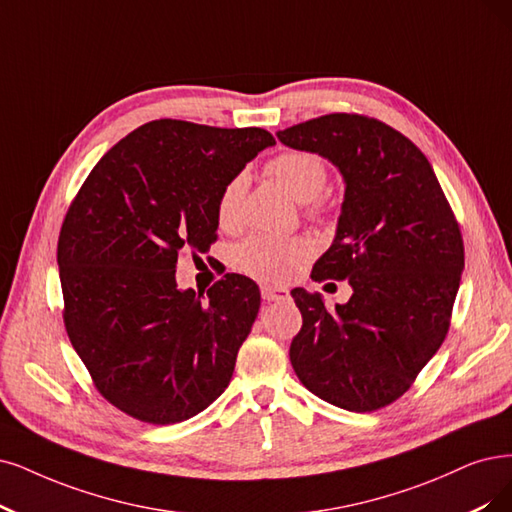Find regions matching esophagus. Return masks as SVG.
I'll use <instances>...</instances> for the list:
<instances>
[{"mask_svg":"<svg viewBox=\"0 0 512 512\" xmlns=\"http://www.w3.org/2000/svg\"><path fill=\"white\" fill-rule=\"evenodd\" d=\"M261 297L266 301H280L289 297V289L274 287V285H261Z\"/></svg>","mask_w":512,"mask_h":512,"instance_id":"obj_1","label":"esophagus"}]
</instances>
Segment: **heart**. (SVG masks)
Instances as JSON below:
<instances>
[{"mask_svg":"<svg viewBox=\"0 0 512 512\" xmlns=\"http://www.w3.org/2000/svg\"><path fill=\"white\" fill-rule=\"evenodd\" d=\"M268 173L295 202L316 200L327 185V166L308 151H285L268 164ZM246 173L234 175L219 194L217 219L223 227H232L240 219L242 200L246 194ZM310 246L304 240H282L270 236H255L244 240L236 249V263L253 276L268 280L289 278L301 259H306Z\"/></svg>","mask_w":512,"mask_h":512,"instance_id":"heart-1","label":"heart"}]
</instances>
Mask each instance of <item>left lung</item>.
Here are the masks:
<instances>
[{
  "mask_svg": "<svg viewBox=\"0 0 512 512\" xmlns=\"http://www.w3.org/2000/svg\"><path fill=\"white\" fill-rule=\"evenodd\" d=\"M276 137L323 156L342 175L335 238L312 278H348L352 287L335 310L320 293L291 291L304 318L291 365L301 384L335 407H386L447 335L464 270L458 221L426 156L380 120L329 113Z\"/></svg>",
  "mask_w": 512,
  "mask_h": 512,
  "instance_id": "1",
  "label": "left lung"
}]
</instances>
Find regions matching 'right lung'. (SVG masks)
<instances>
[{
  "label": "right lung",
  "instance_id": "right-lung-1",
  "mask_svg": "<svg viewBox=\"0 0 512 512\" xmlns=\"http://www.w3.org/2000/svg\"><path fill=\"white\" fill-rule=\"evenodd\" d=\"M263 128L154 120L90 170L59 236L65 327L94 386L147 424L204 411L232 380L261 295L225 274L202 293L177 287L181 251L215 240L223 185L261 149Z\"/></svg>",
  "mask_w": 512,
  "mask_h": 512
}]
</instances>
